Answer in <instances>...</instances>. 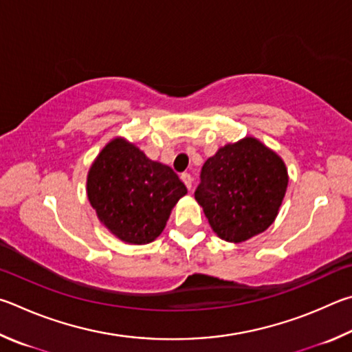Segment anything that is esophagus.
I'll return each mask as SVG.
<instances>
[{
	"instance_id": "obj_1",
	"label": "esophagus",
	"mask_w": 352,
	"mask_h": 352,
	"mask_svg": "<svg viewBox=\"0 0 352 352\" xmlns=\"http://www.w3.org/2000/svg\"><path fill=\"white\" fill-rule=\"evenodd\" d=\"M181 181H182L184 184H186V187H187L188 190L192 188V182H193V179H192V176L188 175V173H182V175H181Z\"/></svg>"
}]
</instances>
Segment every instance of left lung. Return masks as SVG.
Masks as SVG:
<instances>
[{
	"mask_svg": "<svg viewBox=\"0 0 352 352\" xmlns=\"http://www.w3.org/2000/svg\"><path fill=\"white\" fill-rule=\"evenodd\" d=\"M285 160L252 135L206 160L195 198L217 235L243 243L267 230L287 190Z\"/></svg>",
	"mask_w": 352,
	"mask_h": 352,
	"instance_id": "obj_1",
	"label": "left lung"
}]
</instances>
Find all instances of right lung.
<instances>
[{
    "label": "right lung",
    "instance_id": "obj_1",
    "mask_svg": "<svg viewBox=\"0 0 352 352\" xmlns=\"http://www.w3.org/2000/svg\"><path fill=\"white\" fill-rule=\"evenodd\" d=\"M86 193L98 221L116 238L140 245L164 232L187 188L168 165L148 159L125 138H114L92 162Z\"/></svg>",
    "mask_w": 352,
    "mask_h": 352
}]
</instances>
